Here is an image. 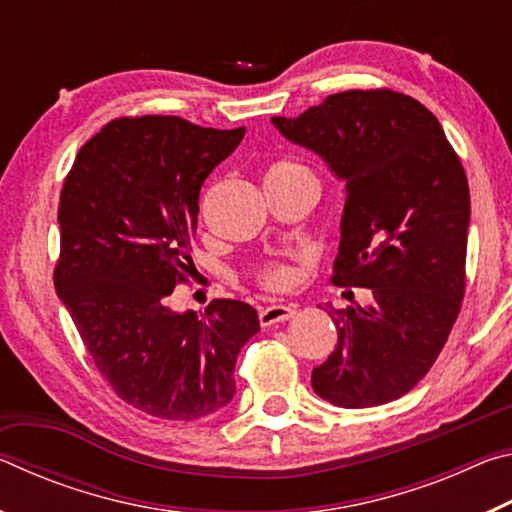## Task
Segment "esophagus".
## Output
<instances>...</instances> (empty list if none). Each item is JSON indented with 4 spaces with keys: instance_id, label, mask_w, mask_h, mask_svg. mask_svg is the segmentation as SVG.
<instances>
[{
    "instance_id": "34e87169",
    "label": "esophagus",
    "mask_w": 512,
    "mask_h": 512,
    "mask_svg": "<svg viewBox=\"0 0 512 512\" xmlns=\"http://www.w3.org/2000/svg\"><path fill=\"white\" fill-rule=\"evenodd\" d=\"M296 316V307L291 305H271L259 311V325L268 327V325H275V323H284V320H289Z\"/></svg>"
}]
</instances>
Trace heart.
Wrapping results in <instances>:
<instances>
[{"label": "heart", "instance_id": "1", "mask_svg": "<svg viewBox=\"0 0 512 512\" xmlns=\"http://www.w3.org/2000/svg\"><path fill=\"white\" fill-rule=\"evenodd\" d=\"M298 173H309V171L305 167H300L298 162L277 160L266 169L264 180L289 178V176H298ZM293 282H296V273H293V268L287 266V264L271 262V264H266L257 271V284L266 291H275V293L289 291L293 287Z\"/></svg>", "mask_w": 512, "mask_h": 512}]
</instances>
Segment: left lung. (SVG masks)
I'll return each instance as SVG.
<instances>
[{
    "mask_svg": "<svg viewBox=\"0 0 512 512\" xmlns=\"http://www.w3.org/2000/svg\"><path fill=\"white\" fill-rule=\"evenodd\" d=\"M273 124L345 180L334 282L375 298L325 307L339 343L311 386L343 409L393 402L427 375L463 305L470 187L461 158L431 110L388 88L329 94Z\"/></svg>",
    "mask_w": 512,
    "mask_h": 512,
    "instance_id": "1",
    "label": "left lung"
}]
</instances>
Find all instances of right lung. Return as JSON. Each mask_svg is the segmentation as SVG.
Here are the masks:
<instances>
[{
    "instance_id": "add662e5",
    "label": "right lung",
    "mask_w": 512,
    "mask_h": 512,
    "mask_svg": "<svg viewBox=\"0 0 512 512\" xmlns=\"http://www.w3.org/2000/svg\"><path fill=\"white\" fill-rule=\"evenodd\" d=\"M244 135L171 115L112 119L81 146L60 192L54 287L101 377L153 418L223 409L237 354L259 332L246 302L212 300L201 316L167 305L192 275L205 178Z\"/></svg>"
}]
</instances>
